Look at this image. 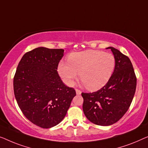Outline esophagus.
Here are the masks:
<instances>
[{
  "label": "esophagus",
  "instance_id": "obj_1",
  "mask_svg": "<svg viewBox=\"0 0 148 148\" xmlns=\"http://www.w3.org/2000/svg\"><path fill=\"white\" fill-rule=\"evenodd\" d=\"M76 95H80L81 94V91L80 90H78V89H76Z\"/></svg>",
  "mask_w": 148,
  "mask_h": 148
}]
</instances>
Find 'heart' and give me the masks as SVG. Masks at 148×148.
<instances>
[{
	"label": "heart",
	"instance_id": "obj_1",
	"mask_svg": "<svg viewBox=\"0 0 148 148\" xmlns=\"http://www.w3.org/2000/svg\"><path fill=\"white\" fill-rule=\"evenodd\" d=\"M68 62H61L58 71L64 82L73 84L74 80L80 78L89 90H97L108 82L115 67L113 55L98 50H86L72 53Z\"/></svg>",
	"mask_w": 148,
	"mask_h": 148
}]
</instances>
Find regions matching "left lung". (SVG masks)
Here are the masks:
<instances>
[{
    "label": "left lung",
    "instance_id": "left-lung-1",
    "mask_svg": "<svg viewBox=\"0 0 148 148\" xmlns=\"http://www.w3.org/2000/svg\"><path fill=\"white\" fill-rule=\"evenodd\" d=\"M115 70L103 88L92 93H82L85 116L94 124L111 125L123 116L136 92L137 78L130 58L113 47Z\"/></svg>",
    "mask_w": 148,
    "mask_h": 148
}]
</instances>
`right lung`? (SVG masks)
<instances>
[{
  "label": "right lung",
  "mask_w": 148,
  "mask_h": 148,
  "mask_svg": "<svg viewBox=\"0 0 148 148\" xmlns=\"http://www.w3.org/2000/svg\"><path fill=\"white\" fill-rule=\"evenodd\" d=\"M62 49L40 47L24 54L13 79L16 101L25 117L41 128L57 125L63 120L76 96L66 86L57 70Z\"/></svg>",
  "instance_id": "add662e5"
}]
</instances>
